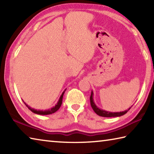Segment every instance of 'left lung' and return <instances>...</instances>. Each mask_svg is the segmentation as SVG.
Here are the masks:
<instances>
[{
	"label": "left lung",
	"mask_w": 154,
	"mask_h": 154,
	"mask_svg": "<svg viewBox=\"0 0 154 154\" xmlns=\"http://www.w3.org/2000/svg\"><path fill=\"white\" fill-rule=\"evenodd\" d=\"M93 95L94 93L92 91V93H91V96H90V104L91 106H92V108L93 109L95 113L98 115L99 116L101 117H105V118H111V117H120L123 115L126 114L128 110H130V109L131 107H130L128 110H126L124 111H121V112H109V111H106L105 110H103L100 108H98L97 106L96 105V104L94 103V98H93Z\"/></svg>",
	"instance_id": "8db88e82"
}]
</instances>
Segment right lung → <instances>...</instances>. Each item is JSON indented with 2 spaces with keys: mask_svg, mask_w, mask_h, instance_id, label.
Segmentation results:
<instances>
[{
  "mask_svg": "<svg viewBox=\"0 0 154 154\" xmlns=\"http://www.w3.org/2000/svg\"><path fill=\"white\" fill-rule=\"evenodd\" d=\"M65 91L66 90H64V91L62 93V94L60 96V97L59 100L58 101V103H56V105L53 106V107L51 108V109H47V110H36V109H35L33 108H31L30 106H28L27 104H26V103H24V104L26 105V106H27V107L30 109V110L33 112L34 113H36V114H38V115H43V116H45V115H49V114H52L54 113H55L58 110L60 109V107L61 106V105L62 103V98H63V96H64V94L65 92Z\"/></svg>",
  "mask_w": 154,
  "mask_h": 154,
  "instance_id": "1",
  "label": "right lung"
}]
</instances>
